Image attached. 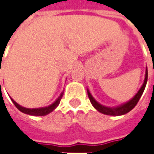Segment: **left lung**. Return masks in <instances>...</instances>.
<instances>
[{
    "label": "left lung",
    "mask_w": 154,
    "mask_h": 154,
    "mask_svg": "<svg viewBox=\"0 0 154 154\" xmlns=\"http://www.w3.org/2000/svg\"><path fill=\"white\" fill-rule=\"evenodd\" d=\"M146 82H147V69L146 70V75H145V80H144L143 84H142L141 88L139 90L137 94L133 97L130 101L127 102L126 103L122 104L120 106H117L116 108H109V107H106V106L100 104L99 103H97V101L94 99V97L91 96L89 90H87V92H88V96L90 98V103L97 110L103 113L104 115H108V116H122V115L128 113L129 111L132 110L136 106L140 98L143 94L144 90H145L146 85Z\"/></svg>",
    "instance_id": "obj_1"
}]
</instances>
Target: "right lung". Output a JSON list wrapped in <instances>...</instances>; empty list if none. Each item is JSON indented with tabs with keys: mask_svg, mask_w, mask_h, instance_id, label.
Listing matches in <instances>:
<instances>
[{
	"mask_svg": "<svg viewBox=\"0 0 154 154\" xmlns=\"http://www.w3.org/2000/svg\"><path fill=\"white\" fill-rule=\"evenodd\" d=\"M1 69V67H0ZM1 71V70H0ZM0 88H1V82H0ZM63 94L64 93H61L60 97L57 98V100L53 103L52 104H51L50 106L48 107H45V108H38V109H26V108H24L22 106L19 105L15 101H14L13 99L12 102L14 103V104L15 105L17 109L20 111H21L22 113H25V114H27V115H30V116H46L48 115L49 113H51V111H53L60 103V100L62 99V97H63Z\"/></svg>",
	"mask_w": 154,
	"mask_h": 154,
	"instance_id": "obj_1",
	"label": "right lung"
}]
</instances>
